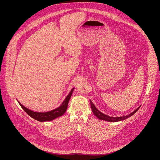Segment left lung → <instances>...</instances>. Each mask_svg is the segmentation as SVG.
I'll list each match as a JSON object with an SVG mask.
<instances>
[{"instance_id": "obj_1", "label": "left lung", "mask_w": 160, "mask_h": 160, "mask_svg": "<svg viewBox=\"0 0 160 160\" xmlns=\"http://www.w3.org/2000/svg\"><path fill=\"white\" fill-rule=\"evenodd\" d=\"M91 101V106L92 110V112L93 113V114H95L98 119H102V120H104V121H108V122H118V121H122V120H125L127 118H128L129 117H131L132 115L134 114L137 110H138V108H137V109L136 110H134L133 112H132L131 113L128 114L127 116H122V117H110V116H108L106 114H103L102 113H101L100 111H99L95 106H94V104L92 103Z\"/></svg>"}]
</instances>
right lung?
Segmentation results:
<instances>
[{"mask_svg": "<svg viewBox=\"0 0 160 160\" xmlns=\"http://www.w3.org/2000/svg\"><path fill=\"white\" fill-rule=\"evenodd\" d=\"M74 88H73L71 91L68 95L66 97L64 101L61 104V106L59 107L58 108H57L56 109H54L52 111L48 112L40 113V112H33L31 110L28 109V108L23 106V105L22 104H20V102L18 101V102L19 104L20 105V106L22 107L23 110L26 112V113H27V114H28L29 116H30L31 118L35 119V120H37L38 121H40V122L50 121H52L55 118H56L59 116H61L65 113V112H66V110L67 109L69 101L71 97V95L72 93V92L74 91Z\"/></svg>", "mask_w": 160, "mask_h": 160, "instance_id": "right-lung-1", "label": "right lung"}]
</instances>
